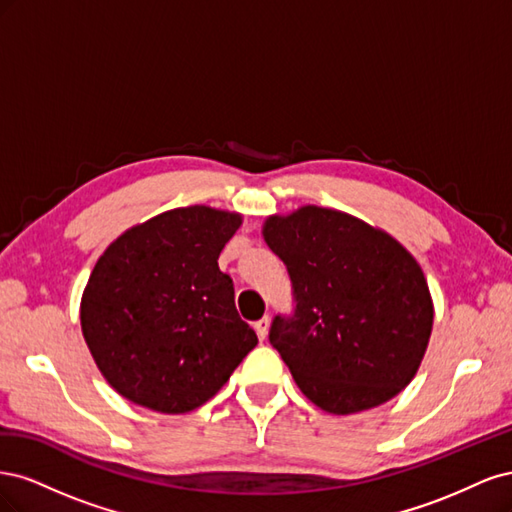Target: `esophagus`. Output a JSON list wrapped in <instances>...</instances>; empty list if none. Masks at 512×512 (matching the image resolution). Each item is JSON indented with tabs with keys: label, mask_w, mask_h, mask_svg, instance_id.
Returning a JSON list of instances; mask_svg holds the SVG:
<instances>
[{
	"label": "esophagus",
	"mask_w": 512,
	"mask_h": 512,
	"mask_svg": "<svg viewBox=\"0 0 512 512\" xmlns=\"http://www.w3.org/2000/svg\"><path fill=\"white\" fill-rule=\"evenodd\" d=\"M269 324H271L269 316H265V318H260L258 322H254V329H256V333H258L260 339H267V335H269Z\"/></svg>",
	"instance_id": "esophagus-1"
}]
</instances>
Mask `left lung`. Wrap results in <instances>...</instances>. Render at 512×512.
Segmentation results:
<instances>
[{
  "instance_id": "obj_1",
  "label": "left lung",
  "mask_w": 512,
  "mask_h": 512,
  "mask_svg": "<svg viewBox=\"0 0 512 512\" xmlns=\"http://www.w3.org/2000/svg\"><path fill=\"white\" fill-rule=\"evenodd\" d=\"M262 239L290 273L292 318L269 339L301 393L329 414H356L401 393L429 346L433 301L416 258L350 213L303 205L269 215Z\"/></svg>"
}]
</instances>
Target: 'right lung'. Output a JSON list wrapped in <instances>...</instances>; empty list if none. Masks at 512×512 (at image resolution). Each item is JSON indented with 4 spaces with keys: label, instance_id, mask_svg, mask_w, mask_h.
I'll return each mask as SVG.
<instances>
[{
    "label": "right lung",
    "instance_id": "1",
    "mask_svg": "<svg viewBox=\"0 0 512 512\" xmlns=\"http://www.w3.org/2000/svg\"><path fill=\"white\" fill-rule=\"evenodd\" d=\"M241 224L237 211L179 207L121 232L102 252L81 297V329L121 397L162 414L192 412L258 344L218 267Z\"/></svg>",
    "mask_w": 512,
    "mask_h": 512
}]
</instances>
